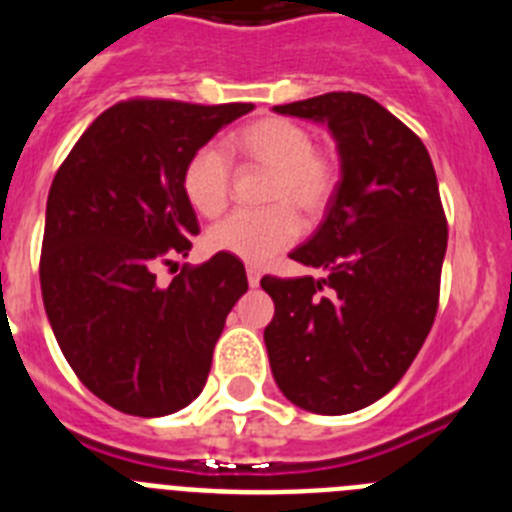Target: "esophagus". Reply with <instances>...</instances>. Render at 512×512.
Listing matches in <instances>:
<instances>
[{
    "mask_svg": "<svg viewBox=\"0 0 512 512\" xmlns=\"http://www.w3.org/2000/svg\"><path fill=\"white\" fill-rule=\"evenodd\" d=\"M246 277H248V284H251V287H259V282H261V269L259 266H248L246 269Z\"/></svg>",
    "mask_w": 512,
    "mask_h": 512,
    "instance_id": "1",
    "label": "esophagus"
}]
</instances>
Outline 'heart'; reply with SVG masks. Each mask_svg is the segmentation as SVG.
Masks as SVG:
<instances>
[{
  "label": "heart",
  "mask_w": 512,
  "mask_h": 512,
  "mask_svg": "<svg viewBox=\"0 0 512 512\" xmlns=\"http://www.w3.org/2000/svg\"><path fill=\"white\" fill-rule=\"evenodd\" d=\"M243 161L269 169L266 210H241L207 230V246L235 259L264 264L300 238V217L323 215L338 187V158L328 148L312 146V133L287 117H261L228 140ZM233 166L228 153L205 143L189 156L182 171V189L189 205L205 217L228 207Z\"/></svg>",
  "instance_id": "heart-1"
}]
</instances>
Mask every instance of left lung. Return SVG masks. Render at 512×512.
<instances>
[{"instance_id":"1","label":"left lung","mask_w":512,"mask_h":512,"mask_svg":"<svg viewBox=\"0 0 512 512\" xmlns=\"http://www.w3.org/2000/svg\"><path fill=\"white\" fill-rule=\"evenodd\" d=\"M328 122L341 182L310 241L289 253L325 277H264V341L297 408L346 415L408 372L436 320L449 225L423 140L372 97L328 92L274 107Z\"/></svg>"}]
</instances>
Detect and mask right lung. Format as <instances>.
Listing matches in <instances>:
<instances>
[{
    "label": "right lung",
    "instance_id": "obj_1",
    "mask_svg": "<svg viewBox=\"0 0 512 512\" xmlns=\"http://www.w3.org/2000/svg\"><path fill=\"white\" fill-rule=\"evenodd\" d=\"M248 102L133 97L84 130L48 192L40 289L63 356L120 413L158 418L200 395L225 318L248 289L243 261L215 253L169 284L158 266L192 251L200 223L182 171Z\"/></svg>",
    "mask_w": 512,
    "mask_h": 512
}]
</instances>
